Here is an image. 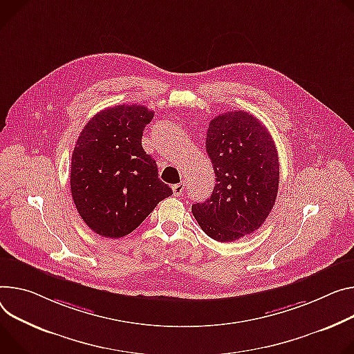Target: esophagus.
<instances>
[{
  "label": "esophagus",
  "instance_id": "34e87169",
  "mask_svg": "<svg viewBox=\"0 0 354 354\" xmlns=\"http://www.w3.org/2000/svg\"><path fill=\"white\" fill-rule=\"evenodd\" d=\"M183 190H185V183H176L172 186V192H174V196H182L183 195Z\"/></svg>",
  "mask_w": 354,
  "mask_h": 354
}]
</instances>
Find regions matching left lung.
Segmentation results:
<instances>
[{
	"mask_svg": "<svg viewBox=\"0 0 354 354\" xmlns=\"http://www.w3.org/2000/svg\"><path fill=\"white\" fill-rule=\"evenodd\" d=\"M206 151L216 185L207 201L192 205L201 229L220 243L254 233L278 194V152L268 130L247 111L223 113L209 124Z\"/></svg>",
	"mask_w": 354,
	"mask_h": 354,
	"instance_id": "obj_1",
	"label": "left lung"
}]
</instances>
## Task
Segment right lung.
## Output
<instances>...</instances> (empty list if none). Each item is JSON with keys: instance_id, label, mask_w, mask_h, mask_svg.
<instances>
[{"instance_id": "right-lung-1", "label": "right lung", "mask_w": 354, "mask_h": 354, "mask_svg": "<svg viewBox=\"0 0 354 354\" xmlns=\"http://www.w3.org/2000/svg\"><path fill=\"white\" fill-rule=\"evenodd\" d=\"M152 118L153 111L144 106H114L95 114L77 138L71 167L72 198L83 221L99 236L130 234L172 195L141 144Z\"/></svg>"}]
</instances>
